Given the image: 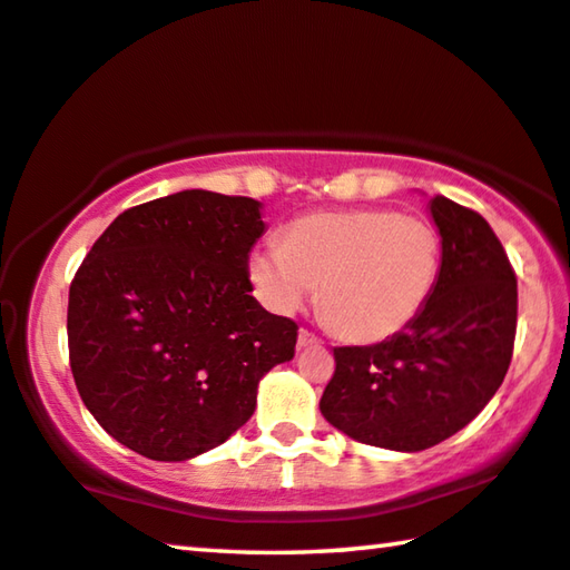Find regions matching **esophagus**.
Returning <instances> with one entry per match:
<instances>
[{"instance_id": "esophagus-1", "label": "esophagus", "mask_w": 570, "mask_h": 570, "mask_svg": "<svg viewBox=\"0 0 570 570\" xmlns=\"http://www.w3.org/2000/svg\"><path fill=\"white\" fill-rule=\"evenodd\" d=\"M314 345H320V340L314 337L309 330H299V337H296V347L306 350V347H314Z\"/></svg>"}]
</instances>
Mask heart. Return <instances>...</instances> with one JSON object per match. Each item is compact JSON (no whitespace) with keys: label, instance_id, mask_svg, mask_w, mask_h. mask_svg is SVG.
Wrapping results in <instances>:
<instances>
[{"label":"heart","instance_id":"b5f03b06","mask_svg":"<svg viewBox=\"0 0 570 570\" xmlns=\"http://www.w3.org/2000/svg\"><path fill=\"white\" fill-rule=\"evenodd\" d=\"M441 274V238L429 220L383 207L312 213L284 243L250 250L248 278L271 312L314 302L342 337L391 340L421 317Z\"/></svg>","mask_w":570,"mask_h":570}]
</instances>
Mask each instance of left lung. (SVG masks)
<instances>
[{"instance_id":"obj_1","label":"left lung","mask_w":570,"mask_h":570,"mask_svg":"<svg viewBox=\"0 0 570 570\" xmlns=\"http://www.w3.org/2000/svg\"><path fill=\"white\" fill-rule=\"evenodd\" d=\"M441 274L409 330L367 347L334 350L320 411L360 444L423 451L474 421L508 373L518 282L480 213L431 197Z\"/></svg>"}]
</instances>
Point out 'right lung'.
Segmentation results:
<instances>
[{"label":"right lung","mask_w":570,"mask_h":570,"mask_svg":"<svg viewBox=\"0 0 570 570\" xmlns=\"http://www.w3.org/2000/svg\"><path fill=\"white\" fill-rule=\"evenodd\" d=\"M264 205L183 189L121 213L80 264L68 350L80 399L106 433L155 462L228 441L258 383L288 363L296 324L250 296Z\"/></svg>","instance_id":"right-lung-1"}]
</instances>
